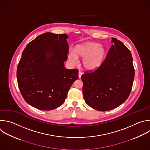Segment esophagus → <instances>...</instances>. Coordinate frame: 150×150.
Segmentation results:
<instances>
[{
    "label": "esophagus",
    "instance_id": "obj_1",
    "mask_svg": "<svg viewBox=\"0 0 150 150\" xmlns=\"http://www.w3.org/2000/svg\"><path fill=\"white\" fill-rule=\"evenodd\" d=\"M82 75V72L81 71H79V73H78V76H79V78L81 77Z\"/></svg>",
    "mask_w": 150,
    "mask_h": 150
}]
</instances>
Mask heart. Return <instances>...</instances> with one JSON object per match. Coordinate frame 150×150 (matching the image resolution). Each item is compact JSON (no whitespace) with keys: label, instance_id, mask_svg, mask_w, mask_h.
Here are the masks:
<instances>
[{"label":"heart","instance_id":"b5f03b06","mask_svg":"<svg viewBox=\"0 0 150 150\" xmlns=\"http://www.w3.org/2000/svg\"><path fill=\"white\" fill-rule=\"evenodd\" d=\"M105 49L100 43L88 42L76 46L74 52L69 54V58L74 62L78 57L83 58V65L88 70L93 71L100 67L105 58Z\"/></svg>","mask_w":150,"mask_h":150}]
</instances>
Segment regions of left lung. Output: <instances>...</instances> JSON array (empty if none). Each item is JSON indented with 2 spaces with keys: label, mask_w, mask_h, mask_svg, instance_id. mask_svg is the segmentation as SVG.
Listing matches in <instances>:
<instances>
[{
  "label": "left lung",
  "mask_w": 150,
  "mask_h": 150,
  "mask_svg": "<svg viewBox=\"0 0 150 150\" xmlns=\"http://www.w3.org/2000/svg\"><path fill=\"white\" fill-rule=\"evenodd\" d=\"M105 59L93 72L81 76L85 101L100 111L113 110L128 98L134 79L132 57L129 50L116 38Z\"/></svg>",
  "instance_id": "8db88e82"
}]
</instances>
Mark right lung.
I'll list each match as a JSON object with an SVG mask.
<instances>
[{
	"instance_id": "right-lung-1",
	"label": "right lung",
	"mask_w": 150,
	"mask_h": 150,
	"mask_svg": "<svg viewBox=\"0 0 150 150\" xmlns=\"http://www.w3.org/2000/svg\"><path fill=\"white\" fill-rule=\"evenodd\" d=\"M68 36L44 33L29 43L17 68V81L25 101L40 110H52L62 105L78 70L68 69Z\"/></svg>"
}]
</instances>
